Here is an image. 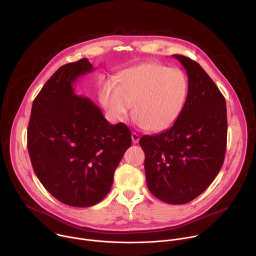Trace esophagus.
Wrapping results in <instances>:
<instances>
[{
  "label": "esophagus",
  "instance_id": "1",
  "mask_svg": "<svg viewBox=\"0 0 256 256\" xmlns=\"http://www.w3.org/2000/svg\"><path fill=\"white\" fill-rule=\"evenodd\" d=\"M132 140L134 144H138V140H140V136L136 132H132Z\"/></svg>",
  "mask_w": 256,
  "mask_h": 256
}]
</instances>
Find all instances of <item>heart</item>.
Returning <instances> with one entry per match:
<instances>
[{"label": "heart", "mask_w": 256, "mask_h": 256, "mask_svg": "<svg viewBox=\"0 0 256 256\" xmlns=\"http://www.w3.org/2000/svg\"><path fill=\"white\" fill-rule=\"evenodd\" d=\"M188 95L184 72L156 62L124 70L118 84L109 81L100 92V101L112 120H124L132 104L134 122L152 132L170 128L184 112Z\"/></svg>", "instance_id": "obj_1"}]
</instances>
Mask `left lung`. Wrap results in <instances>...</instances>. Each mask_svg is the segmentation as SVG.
<instances>
[{"instance_id": "obj_1", "label": "left lung", "mask_w": 256, "mask_h": 256, "mask_svg": "<svg viewBox=\"0 0 256 256\" xmlns=\"http://www.w3.org/2000/svg\"><path fill=\"white\" fill-rule=\"evenodd\" d=\"M186 70L188 100L167 130L142 136L147 186L160 200L184 204L202 194L220 171L227 144L226 100L198 62L173 54Z\"/></svg>"}]
</instances>
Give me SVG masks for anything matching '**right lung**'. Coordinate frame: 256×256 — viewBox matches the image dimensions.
Wrapping results in <instances>:
<instances>
[{
  "mask_svg": "<svg viewBox=\"0 0 256 256\" xmlns=\"http://www.w3.org/2000/svg\"><path fill=\"white\" fill-rule=\"evenodd\" d=\"M87 58L62 66L33 101L27 148L35 175L60 202L78 208L101 202L132 146L130 128L110 124L72 84L92 72Z\"/></svg>",
  "mask_w": 256,
  "mask_h": 256,
  "instance_id": "obj_1",
  "label": "right lung"
}]
</instances>
